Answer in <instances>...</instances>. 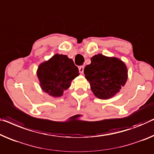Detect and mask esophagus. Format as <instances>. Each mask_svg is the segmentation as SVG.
Wrapping results in <instances>:
<instances>
[{
    "mask_svg": "<svg viewBox=\"0 0 154 154\" xmlns=\"http://www.w3.org/2000/svg\"><path fill=\"white\" fill-rule=\"evenodd\" d=\"M84 67L83 66H79V72L80 73H83L84 72Z\"/></svg>",
    "mask_w": 154,
    "mask_h": 154,
    "instance_id": "34e87169",
    "label": "esophagus"
}]
</instances>
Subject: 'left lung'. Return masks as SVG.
I'll use <instances>...</instances> for the list:
<instances>
[{
  "label": "left lung",
  "mask_w": 154,
  "mask_h": 154,
  "mask_svg": "<svg viewBox=\"0 0 154 154\" xmlns=\"http://www.w3.org/2000/svg\"><path fill=\"white\" fill-rule=\"evenodd\" d=\"M91 63L84 68L86 79L96 97L106 100L112 97L125 86L128 75L125 63L116 57L102 54L91 59Z\"/></svg>",
  "instance_id": "1"
}]
</instances>
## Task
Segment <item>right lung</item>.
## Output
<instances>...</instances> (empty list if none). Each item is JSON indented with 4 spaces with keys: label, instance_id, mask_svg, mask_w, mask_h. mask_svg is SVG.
<instances>
[{
    "label": "right lung",
    "instance_id": "add662e5",
    "mask_svg": "<svg viewBox=\"0 0 154 154\" xmlns=\"http://www.w3.org/2000/svg\"><path fill=\"white\" fill-rule=\"evenodd\" d=\"M79 75V70L66 55L55 54L38 66L37 77L41 88L52 97H60Z\"/></svg>",
    "mask_w": 154,
    "mask_h": 154
}]
</instances>
